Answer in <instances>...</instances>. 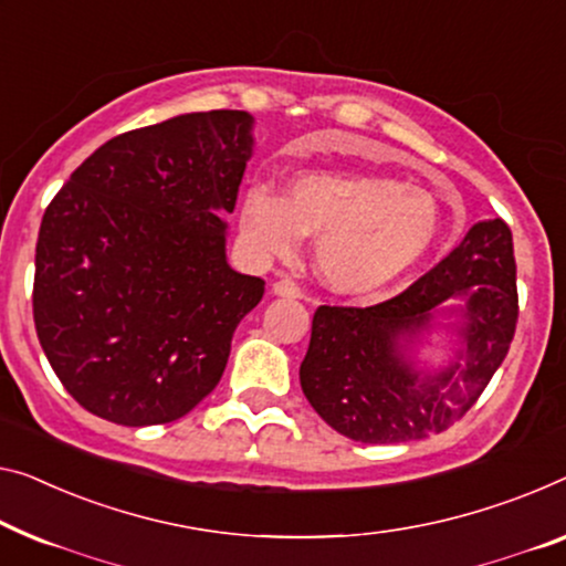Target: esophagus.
Returning <instances> with one entry per match:
<instances>
[{
  "mask_svg": "<svg viewBox=\"0 0 566 566\" xmlns=\"http://www.w3.org/2000/svg\"><path fill=\"white\" fill-rule=\"evenodd\" d=\"M272 292L276 294V297H290V300H300L302 294V286L300 284H294L292 280H280V282H274V286H272Z\"/></svg>",
  "mask_w": 566,
  "mask_h": 566,
  "instance_id": "esophagus-1",
  "label": "esophagus"
}]
</instances>
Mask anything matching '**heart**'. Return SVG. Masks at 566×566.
Listing matches in <instances>:
<instances>
[{
  "instance_id": "heart-1",
  "label": "heart",
  "mask_w": 566,
  "mask_h": 566,
  "mask_svg": "<svg viewBox=\"0 0 566 566\" xmlns=\"http://www.w3.org/2000/svg\"><path fill=\"white\" fill-rule=\"evenodd\" d=\"M440 208L427 190L381 175L307 172L284 198L251 188L241 231L259 254L290 256L315 235V269L337 294H370L427 256L440 235Z\"/></svg>"
}]
</instances>
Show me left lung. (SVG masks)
Instances as JSON below:
<instances>
[{"label":"left lung","mask_w":566,"mask_h":566,"mask_svg":"<svg viewBox=\"0 0 566 566\" xmlns=\"http://www.w3.org/2000/svg\"><path fill=\"white\" fill-rule=\"evenodd\" d=\"M447 298L467 305L461 348L437 371L419 369L413 345ZM518 319L513 235L501 218L472 226L432 272L374 307H317L300 384L335 432L366 444L440 434L485 391Z\"/></svg>","instance_id":"left-lung-1"}]
</instances>
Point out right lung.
Here are the masks:
<instances>
[{"instance_id": "right-lung-1", "label": "right lung", "mask_w": 566, "mask_h": 566, "mask_svg": "<svg viewBox=\"0 0 566 566\" xmlns=\"http://www.w3.org/2000/svg\"><path fill=\"white\" fill-rule=\"evenodd\" d=\"M247 112L180 114L101 145L50 202L32 315L65 391L124 427L167 424L221 381L264 280L226 261L254 151Z\"/></svg>"}]
</instances>
